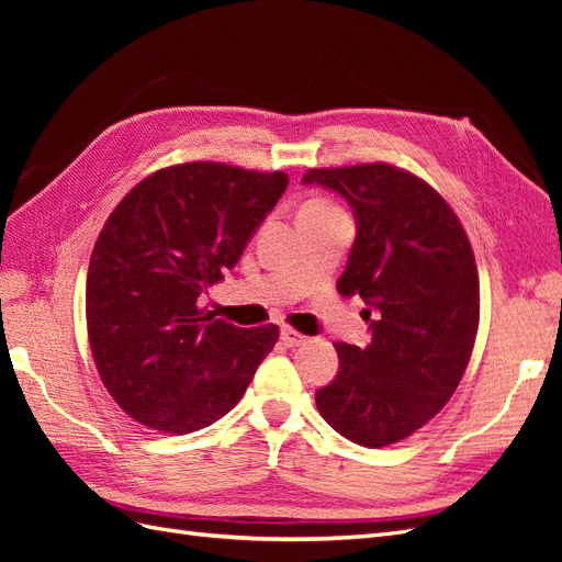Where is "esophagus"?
Wrapping results in <instances>:
<instances>
[{
  "instance_id": "esophagus-1",
  "label": "esophagus",
  "mask_w": 562,
  "mask_h": 562,
  "mask_svg": "<svg viewBox=\"0 0 562 562\" xmlns=\"http://www.w3.org/2000/svg\"><path fill=\"white\" fill-rule=\"evenodd\" d=\"M281 339H283L285 347H300V345L307 342V337H304V335L297 333V330H293V328H283V330H281Z\"/></svg>"
}]
</instances>
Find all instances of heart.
<instances>
[{
  "instance_id": "b5f03b06",
  "label": "heart",
  "mask_w": 562,
  "mask_h": 562,
  "mask_svg": "<svg viewBox=\"0 0 562 562\" xmlns=\"http://www.w3.org/2000/svg\"><path fill=\"white\" fill-rule=\"evenodd\" d=\"M302 211H333V209L328 206V203H323V201H310Z\"/></svg>"
}]
</instances>
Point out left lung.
I'll list each match as a JSON object with an SVG mask.
<instances>
[{
  "label": "left lung",
  "instance_id": "8db88e82",
  "mask_svg": "<svg viewBox=\"0 0 562 562\" xmlns=\"http://www.w3.org/2000/svg\"><path fill=\"white\" fill-rule=\"evenodd\" d=\"M302 184L349 203L356 239L337 291L366 302L372 335L363 349L335 345L339 370L316 407L353 443H398L450 401L469 366L481 314L471 244L434 187L389 164L312 168Z\"/></svg>",
  "mask_w": 562,
  "mask_h": 562
}]
</instances>
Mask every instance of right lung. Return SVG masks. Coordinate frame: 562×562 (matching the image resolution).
Here are the masks:
<instances>
[{
	"label": "right lung",
	"instance_id": "right-lung-1",
	"mask_svg": "<svg viewBox=\"0 0 562 562\" xmlns=\"http://www.w3.org/2000/svg\"><path fill=\"white\" fill-rule=\"evenodd\" d=\"M285 187L281 171L180 164L135 184L108 217L87 277L89 342L135 422L192 434L246 394L279 328H236L199 300L239 262Z\"/></svg>",
	"mask_w": 562,
	"mask_h": 562
}]
</instances>
